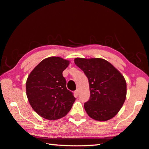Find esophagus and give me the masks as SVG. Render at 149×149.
<instances>
[{"label": "esophagus", "mask_w": 149, "mask_h": 149, "mask_svg": "<svg viewBox=\"0 0 149 149\" xmlns=\"http://www.w3.org/2000/svg\"><path fill=\"white\" fill-rule=\"evenodd\" d=\"M79 89H76V90L75 91V92H74V93H75V96H78V95H79Z\"/></svg>", "instance_id": "1"}]
</instances>
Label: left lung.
Listing matches in <instances>:
<instances>
[{
  "instance_id": "1",
  "label": "left lung",
  "mask_w": 149,
  "mask_h": 149,
  "mask_svg": "<svg viewBox=\"0 0 149 149\" xmlns=\"http://www.w3.org/2000/svg\"><path fill=\"white\" fill-rule=\"evenodd\" d=\"M74 62L88 78L90 97L84 103L87 115L99 121L112 119L126 99L123 75L104 59L76 58Z\"/></svg>"
}]
</instances>
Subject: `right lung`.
Wrapping results in <instances>:
<instances>
[{
  "mask_svg": "<svg viewBox=\"0 0 149 149\" xmlns=\"http://www.w3.org/2000/svg\"><path fill=\"white\" fill-rule=\"evenodd\" d=\"M70 61L60 57L44 59L28 75L26 90L28 101L35 111L46 119L56 120L70 111L75 98L66 88L63 71Z\"/></svg>",
  "mask_w": 149,
  "mask_h": 149,
  "instance_id": "1",
  "label": "right lung"
}]
</instances>
